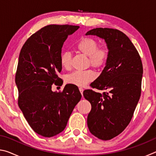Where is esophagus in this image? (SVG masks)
Here are the masks:
<instances>
[{
  "instance_id": "34e87169",
  "label": "esophagus",
  "mask_w": 156,
  "mask_h": 156,
  "mask_svg": "<svg viewBox=\"0 0 156 156\" xmlns=\"http://www.w3.org/2000/svg\"><path fill=\"white\" fill-rule=\"evenodd\" d=\"M79 90H80L81 94L83 95V91H84V89H83V88H82V87H80V88H79Z\"/></svg>"
}]
</instances>
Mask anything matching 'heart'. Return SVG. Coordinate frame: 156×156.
Wrapping results in <instances>:
<instances>
[{"mask_svg": "<svg viewBox=\"0 0 156 156\" xmlns=\"http://www.w3.org/2000/svg\"><path fill=\"white\" fill-rule=\"evenodd\" d=\"M76 47L79 51L89 57L91 65L95 67L100 68L106 63L109 52L106 47L98 48V43L94 39L89 37L82 38L78 42ZM72 54L69 51L63 52L60 56V63L63 68L69 69L70 67ZM95 73L92 70L76 71L69 73L66 77L68 84L83 87L95 78Z\"/></svg>", "mask_w": 156, "mask_h": 156, "instance_id": "1", "label": "heart"}]
</instances>
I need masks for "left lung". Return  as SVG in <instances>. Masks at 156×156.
Returning a JSON list of instances; mask_svg holds the SVG:
<instances>
[{
    "label": "left lung",
    "instance_id": "left-lung-1",
    "mask_svg": "<svg viewBox=\"0 0 156 156\" xmlns=\"http://www.w3.org/2000/svg\"><path fill=\"white\" fill-rule=\"evenodd\" d=\"M85 35L104 39L109 52L104 69L91 84L107 92L83 91L91 105L87 117L89 131L98 138L109 140L122 133L133 117L140 97L143 68L135 46L122 31L100 27Z\"/></svg>",
    "mask_w": 156,
    "mask_h": 156
}]
</instances>
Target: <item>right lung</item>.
Wrapping results in <instances>:
<instances>
[{"mask_svg":"<svg viewBox=\"0 0 156 156\" xmlns=\"http://www.w3.org/2000/svg\"><path fill=\"white\" fill-rule=\"evenodd\" d=\"M79 26L50 25L41 29L20 50L16 73L18 106L26 120L39 135L50 138L67 126L73 109L81 99L78 88L66 84L62 92L52 91L60 83L63 43Z\"/></svg>","mask_w":156,"mask_h":156,"instance_id":"right-lung-1","label":"right lung"}]
</instances>
